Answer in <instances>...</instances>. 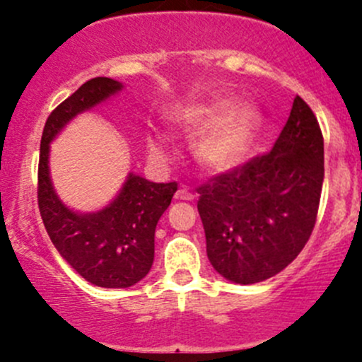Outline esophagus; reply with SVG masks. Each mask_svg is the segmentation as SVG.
Wrapping results in <instances>:
<instances>
[{
  "label": "esophagus",
  "instance_id": "1",
  "mask_svg": "<svg viewBox=\"0 0 362 362\" xmlns=\"http://www.w3.org/2000/svg\"><path fill=\"white\" fill-rule=\"evenodd\" d=\"M175 199H180V202H192V199H194V194L184 187V189H178L177 194H175Z\"/></svg>",
  "mask_w": 362,
  "mask_h": 362
}]
</instances>
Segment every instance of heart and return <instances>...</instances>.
I'll return each instance as SVG.
<instances>
[{
	"mask_svg": "<svg viewBox=\"0 0 362 362\" xmlns=\"http://www.w3.org/2000/svg\"><path fill=\"white\" fill-rule=\"evenodd\" d=\"M261 112L250 105L236 107L235 100H215L185 110L180 126L189 136H199L196 159L210 171H228L242 163L261 129ZM152 159L166 160L168 151L158 138L148 140Z\"/></svg>",
	"mask_w": 362,
	"mask_h": 362,
	"instance_id": "heart-1",
	"label": "heart"
}]
</instances>
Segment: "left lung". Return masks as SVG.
I'll use <instances>...</instances> for the list:
<instances>
[{
    "label": "left lung",
    "mask_w": 362,
    "mask_h": 362,
    "mask_svg": "<svg viewBox=\"0 0 362 362\" xmlns=\"http://www.w3.org/2000/svg\"><path fill=\"white\" fill-rule=\"evenodd\" d=\"M322 182V131L312 108L296 96L272 152L198 187L215 272L249 286L289 266L313 231Z\"/></svg>",
    "instance_id": "left-lung-1"
}]
</instances>
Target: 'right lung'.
<instances>
[{
	"label": "right lung",
	"mask_w": 362,
	"mask_h": 362,
	"mask_svg": "<svg viewBox=\"0 0 362 362\" xmlns=\"http://www.w3.org/2000/svg\"><path fill=\"white\" fill-rule=\"evenodd\" d=\"M122 89L96 76L80 86L47 119L40 144L38 208L57 252L87 282L122 289L140 282L154 262V235L160 215L177 192V182L154 184L129 173L117 198L94 214H76L57 198L49 173L50 141L78 113Z\"/></svg>",
	"instance_id": "1"
}]
</instances>
